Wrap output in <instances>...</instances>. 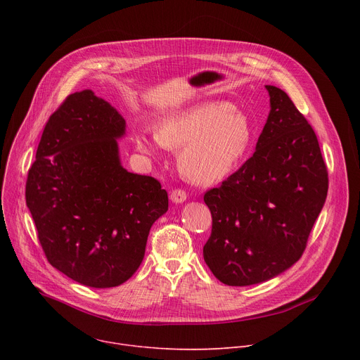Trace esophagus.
I'll return each mask as SVG.
<instances>
[{"instance_id": "esophagus-1", "label": "esophagus", "mask_w": 360, "mask_h": 360, "mask_svg": "<svg viewBox=\"0 0 360 360\" xmlns=\"http://www.w3.org/2000/svg\"><path fill=\"white\" fill-rule=\"evenodd\" d=\"M186 192L184 191V189H174L172 192H171V195H169V198H171V200L174 202V203H182V202H185L186 200Z\"/></svg>"}]
</instances>
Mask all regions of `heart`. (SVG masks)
Returning <instances> with one entry per match:
<instances>
[{
	"label": "heart",
	"mask_w": 360,
	"mask_h": 360,
	"mask_svg": "<svg viewBox=\"0 0 360 360\" xmlns=\"http://www.w3.org/2000/svg\"><path fill=\"white\" fill-rule=\"evenodd\" d=\"M134 142L148 157L160 155L165 148H181L178 164L182 175L198 185H212L245 155L250 125L229 102L215 101L168 114L157 131H138Z\"/></svg>",
	"instance_id": "heart-1"
}]
</instances>
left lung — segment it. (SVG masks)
Listing matches in <instances>:
<instances>
[{
	"label": "left lung",
	"instance_id": "obj_1",
	"mask_svg": "<svg viewBox=\"0 0 360 360\" xmlns=\"http://www.w3.org/2000/svg\"><path fill=\"white\" fill-rule=\"evenodd\" d=\"M266 89L271 111L253 155L203 195L212 215L203 259L229 286L269 281L297 262L328 195L315 131L285 91Z\"/></svg>",
	"mask_w": 360,
	"mask_h": 360
}]
</instances>
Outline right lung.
Listing matches in <instances>:
<instances>
[{
    "instance_id": "right-lung-1",
    "label": "right lung",
    "mask_w": 360,
    "mask_h": 360,
    "mask_svg": "<svg viewBox=\"0 0 360 360\" xmlns=\"http://www.w3.org/2000/svg\"><path fill=\"white\" fill-rule=\"evenodd\" d=\"M125 120L91 89L49 117L25 199L48 262L89 288H114L139 268L149 229L168 211L152 176L128 172L117 139Z\"/></svg>"
}]
</instances>
